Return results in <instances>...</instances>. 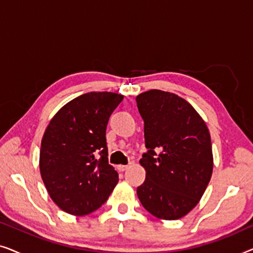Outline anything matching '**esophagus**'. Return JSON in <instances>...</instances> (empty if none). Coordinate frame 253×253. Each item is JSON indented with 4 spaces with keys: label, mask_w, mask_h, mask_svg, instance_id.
Instances as JSON below:
<instances>
[{
    "label": "esophagus",
    "mask_w": 253,
    "mask_h": 253,
    "mask_svg": "<svg viewBox=\"0 0 253 253\" xmlns=\"http://www.w3.org/2000/svg\"><path fill=\"white\" fill-rule=\"evenodd\" d=\"M127 168H129V165H119V166H117V169H119L120 171L126 170Z\"/></svg>",
    "instance_id": "obj_1"
}]
</instances>
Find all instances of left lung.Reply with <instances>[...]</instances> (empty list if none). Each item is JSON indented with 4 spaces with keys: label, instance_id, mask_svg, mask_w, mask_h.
<instances>
[{
    "label": "left lung",
    "instance_id": "left-lung-1",
    "mask_svg": "<svg viewBox=\"0 0 253 253\" xmlns=\"http://www.w3.org/2000/svg\"><path fill=\"white\" fill-rule=\"evenodd\" d=\"M144 120L146 178L137 188L144 209L177 220L199 203L213 171L210 131L195 108L174 93L151 89L136 98Z\"/></svg>",
    "mask_w": 253,
    "mask_h": 253
}]
</instances>
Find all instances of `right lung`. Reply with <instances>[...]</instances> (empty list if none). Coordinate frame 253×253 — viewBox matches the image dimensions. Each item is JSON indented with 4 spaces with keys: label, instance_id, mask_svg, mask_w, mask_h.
I'll return each mask as SVG.
<instances>
[{
    "label": "right lung",
    "instance_id": "right-lung-1",
    "mask_svg": "<svg viewBox=\"0 0 253 253\" xmlns=\"http://www.w3.org/2000/svg\"><path fill=\"white\" fill-rule=\"evenodd\" d=\"M122 100L117 93H85L62 107L48 124L41 140L40 172L50 198L64 212H94L119 182L108 162L106 129Z\"/></svg>",
    "mask_w": 253,
    "mask_h": 253
}]
</instances>
